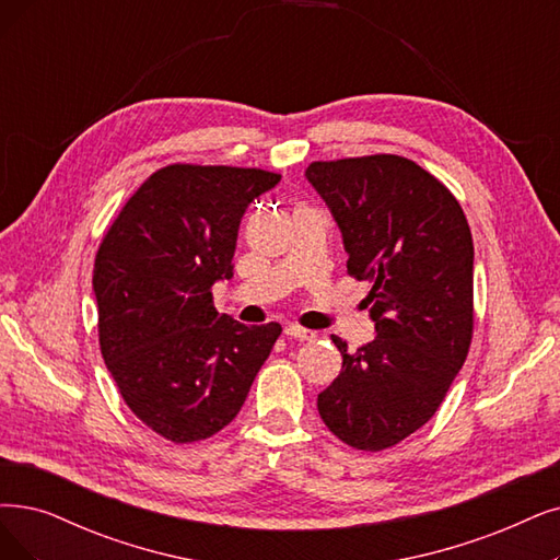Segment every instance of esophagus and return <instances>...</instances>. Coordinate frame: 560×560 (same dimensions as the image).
Wrapping results in <instances>:
<instances>
[{
  "label": "esophagus",
  "instance_id": "esophagus-1",
  "mask_svg": "<svg viewBox=\"0 0 560 560\" xmlns=\"http://www.w3.org/2000/svg\"><path fill=\"white\" fill-rule=\"evenodd\" d=\"M284 335H289V338H296V340H305V342L317 340V330H310V328H303L296 324H289L284 328Z\"/></svg>",
  "mask_w": 560,
  "mask_h": 560
}]
</instances>
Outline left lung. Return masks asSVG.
Here are the masks:
<instances>
[{"mask_svg": "<svg viewBox=\"0 0 560 560\" xmlns=\"http://www.w3.org/2000/svg\"><path fill=\"white\" fill-rule=\"evenodd\" d=\"M342 232L347 273L372 282L376 338L347 351L319 393L326 428L376 453L428 422L462 370L474 335V238L436 176L393 153L317 161L305 170Z\"/></svg>", "mask_w": 560, "mask_h": 560, "instance_id": "obj_1", "label": "left lung"}]
</instances>
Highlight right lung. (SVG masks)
Instances as JSON below:
<instances>
[{
  "mask_svg": "<svg viewBox=\"0 0 560 560\" xmlns=\"http://www.w3.org/2000/svg\"><path fill=\"white\" fill-rule=\"evenodd\" d=\"M280 174L167 165L112 222L94 264L98 342L117 388L147 428L202 441L241 411L282 326H245L213 307L234 276L241 218Z\"/></svg>",
  "mask_w": 560,
  "mask_h": 560,
  "instance_id": "1",
  "label": "right lung"
}]
</instances>
